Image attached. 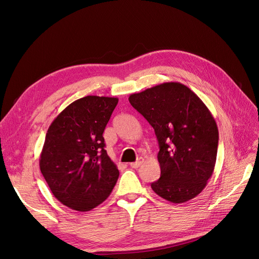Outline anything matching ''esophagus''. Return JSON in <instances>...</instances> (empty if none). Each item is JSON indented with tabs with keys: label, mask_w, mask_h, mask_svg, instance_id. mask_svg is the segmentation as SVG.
<instances>
[{
	"label": "esophagus",
	"mask_w": 259,
	"mask_h": 259,
	"mask_svg": "<svg viewBox=\"0 0 259 259\" xmlns=\"http://www.w3.org/2000/svg\"><path fill=\"white\" fill-rule=\"evenodd\" d=\"M143 162H144V160H138V161H136V162L130 163V165H131V167H133V168H138L140 165H142Z\"/></svg>",
	"instance_id": "esophagus-1"
}]
</instances>
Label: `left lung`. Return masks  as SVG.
<instances>
[{
	"label": "left lung",
	"instance_id": "left-lung-1",
	"mask_svg": "<svg viewBox=\"0 0 259 259\" xmlns=\"http://www.w3.org/2000/svg\"><path fill=\"white\" fill-rule=\"evenodd\" d=\"M131 105L154 130L161 177L152 190L173 203H185L204 189L214 171L218 128L204 103L189 88L167 82L132 94Z\"/></svg>",
	"mask_w": 259,
	"mask_h": 259
}]
</instances>
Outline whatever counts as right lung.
<instances>
[{
	"label": "right lung",
	"mask_w": 259,
	"mask_h": 259,
	"mask_svg": "<svg viewBox=\"0 0 259 259\" xmlns=\"http://www.w3.org/2000/svg\"><path fill=\"white\" fill-rule=\"evenodd\" d=\"M119 99L86 96L64 109L46 133L40 169L52 193L79 211L110 195L119 169L105 150L104 131Z\"/></svg>",
	"instance_id": "add662e5"
}]
</instances>
